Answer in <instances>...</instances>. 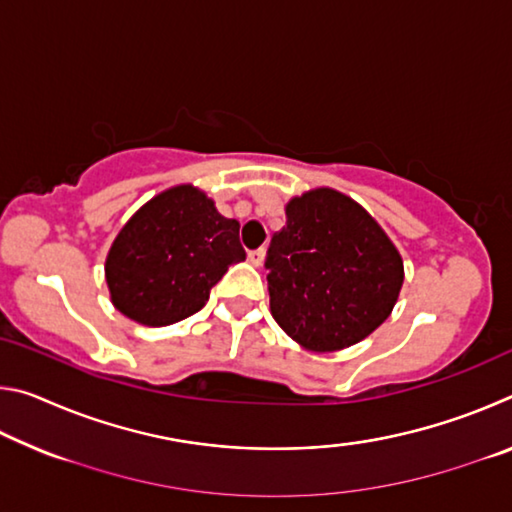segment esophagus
I'll list each match as a JSON object with an SVG mask.
<instances>
[{"label": "esophagus", "mask_w": 512, "mask_h": 512, "mask_svg": "<svg viewBox=\"0 0 512 512\" xmlns=\"http://www.w3.org/2000/svg\"><path fill=\"white\" fill-rule=\"evenodd\" d=\"M264 255H266V250H264V248L250 250V253H248V262L253 264V266H262V262H264Z\"/></svg>", "instance_id": "obj_1"}]
</instances>
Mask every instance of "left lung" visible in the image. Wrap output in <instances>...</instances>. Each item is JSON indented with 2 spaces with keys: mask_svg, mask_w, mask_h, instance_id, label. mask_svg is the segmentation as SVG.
I'll return each mask as SVG.
<instances>
[{
  "mask_svg": "<svg viewBox=\"0 0 512 512\" xmlns=\"http://www.w3.org/2000/svg\"><path fill=\"white\" fill-rule=\"evenodd\" d=\"M271 314L316 352L359 343L391 316L402 257L377 221L334 189L293 198L287 225L266 250Z\"/></svg>",
  "mask_w": 512,
  "mask_h": 512,
  "instance_id": "1",
  "label": "left lung"
}]
</instances>
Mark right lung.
I'll use <instances>...</instances> for the list:
<instances>
[{"mask_svg": "<svg viewBox=\"0 0 512 512\" xmlns=\"http://www.w3.org/2000/svg\"><path fill=\"white\" fill-rule=\"evenodd\" d=\"M246 259L239 223L203 192L180 185L128 221L106 259L112 305L142 325L178 323L201 309L230 264Z\"/></svg>", "mask_w": 512, "mask_h": 512, "instance_id": "add662e5", "label": "right lung"}]
</instances>
